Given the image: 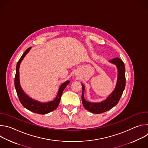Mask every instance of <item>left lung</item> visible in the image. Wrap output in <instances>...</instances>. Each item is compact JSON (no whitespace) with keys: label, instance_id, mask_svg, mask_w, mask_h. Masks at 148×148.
<instances>
[{"label":"left lung","instance_id":"obj_1","mask_svg":"<svg viewBox=\"0 0 148 148\" xmlns=\"http://www.w3.org/2000/svg\"><path fill=\"white\" fill-rule=\"evenodd\" d=\"M110 62L115 64L117 67L118 78L114 90L106 98V99L97 103H93L86 101L84 96V91L85 90V87L82 84H81L82 87L81 99L83 106L87 110L94 114H101L115 107L119 102L125 87V67L123 62L118 57L110 60Z\"/></svg>","mask_w":148,"mask_h":148}]
</instances>
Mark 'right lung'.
Returning a JSON list of instances; mask_svg holds the SVG:
<instances>
[{
	"instance_id": "add662e5",
	"label": "right lung",
	"mask_w": 148,
	"mask_h": 148,
	"mask_svg": "<svg viewBox=\"0 0 148 148\" xmlns=\"http://www.w3.org/2000/svg\"><path fill=\"white\" fill-rule=\"evenodd\" d=\"M30 49L31 47H29L25 51V52L23 53L22 57H20V58L17 63L16 72L14 78V87L18 99L21 103L22 104V105L25 108L34 113H37L38 114H46L55 110L58 107L62 92L70 81H67L61 84L59 88L56 98L53 101H49L47 102H40L35 99H32V98L27 95L25 93L22 87H21L20 84L19 67L21 62H22L24 57L29 53Z\"/></svg>"
}]
</instances>
